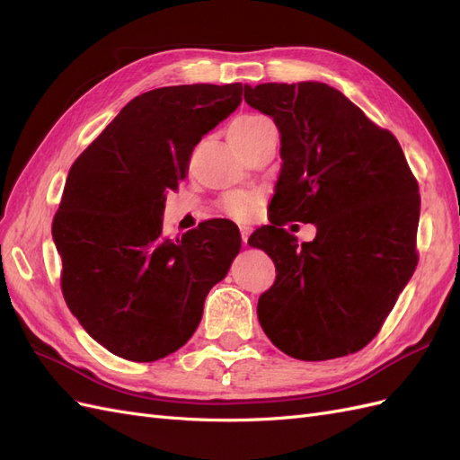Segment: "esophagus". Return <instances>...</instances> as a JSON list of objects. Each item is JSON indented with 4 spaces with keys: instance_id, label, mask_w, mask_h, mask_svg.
I'll use <instances>...</instances> for the list:
<instances>
[{
    "instance_id": "esophagus-1",
    "label": "esophagus",
    "mask_w": 460,
    "mask_h": 460,
    "mask_svg": "<svg viewBox=\"0 0 460 460\" xmlns=\"http://www.w3.org/2000/svg\"><path fill=\"white\" fill-rule=\"evenodd\" d=\"M240 234H242V242L247 245V240H249V234H252V228H249L247 225H240Z\"/></svg>"
}]
</instances>
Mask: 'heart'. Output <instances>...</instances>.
I'll return each instance as SVG.
<instances>
[{
    "instance_id": "b5f03b06",
    "label": "heart",
    "mask_w": 460,
    "mask_h": 460,
    "mask_svg": "<svg viewBox=\"0 0 460 460\" xmlns=\"http://www.w3.org/2000/svg\"><path fill=\"white\" fill-rule=\"evenodd\" d=\"M267 120H269L267 117H261V115H242L238 119H234L228 128L230 140L234 142L235 147H240L247 137L253 136V132ZM257 203H259V198L253 196V193H228V196L222 198L220 207L222 211L234 218H249Z\"/></svg>"
}]
</instances>
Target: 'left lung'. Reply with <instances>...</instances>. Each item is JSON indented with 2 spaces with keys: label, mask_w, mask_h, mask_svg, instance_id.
Segmentation results:
<instances>
[{
  "label": "left lung",
  "mask_w": 460,
  "mask_h": 460,
  "mask_svg": "<svg viewBox=\"0 0 460 460\" xmlns=\"http://www.w3.org/2000/svg\"><path fill=\"white\" fill-rule=\"evenodd\" d=\"M245 102L274 119L282 169L262 249L276 280L259 323L286 355L328 360L363 349L419 264V182L397 137L323 82L245 86ZM311 221L313 243L283 226Z\"/></svg>",
  "instance_id": "obj_1"
}]
</instances>
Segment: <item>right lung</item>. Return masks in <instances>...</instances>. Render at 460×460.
I'll return each mask as SVG.
<instances>
[{
  "label": "right lung",
  "mask_w": 460,
  "mask_h": 460,
  "mask_svg": "<svg viewBox=\"0 0 460 460\" xmlns=\"http://www.w3.org/2000/svg\"><path fill=\"white\" fill-rule=\"evenodd\" d=\"M243 90L235 82L137 95L68 171L51 225L63 297L117 357L151 363L180 349L199 326L208 289L240 253L234 222L211 218L169 240L163 211L193 147L238 109Z\"/></svg>",
  "instance_id": "obj_1"
}]
</instances>
